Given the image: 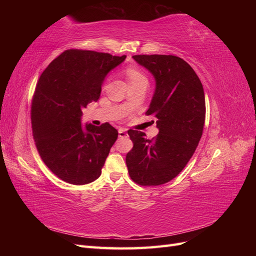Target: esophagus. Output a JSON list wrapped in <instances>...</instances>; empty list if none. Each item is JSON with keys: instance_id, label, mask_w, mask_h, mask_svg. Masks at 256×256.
<instances>
[{"instance_id": "1", "label": "esophagus", "mask_w": 256, "mask_h": 256, "mask_svg": "<svg viewBox=\"0 0 256 256\" xmlns=\"http://www.w3.org/2000/svg\"><path fill=\"white\" fill-rule=\"evenodd\" d=\"M118 136L120 138H122V136H127L128 134H127V130L124 129V128H120L118 129Z\"/></svg>"}]
</instances>
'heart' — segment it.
I'll return each instance as SVG.
<instances>
[{
	"instance_id": "heart-1",
	"label": "heart",
	"mask_w": 256,
	"mask_h": 256,
	"mask_svg": "<svg viewBox=\"0 0 256 256\" xmlns=\"http://www.w3.org/2000/svg\"><path fill=\"white\" fill-rule=\"evenodd\" d=\"M126 76H127V79H128L129 84L145 79V76L140 72H138V69L132 68V67H130V68L127 69V70H126Z\"/></svg>"
}]
</instances>
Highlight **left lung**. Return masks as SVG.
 I'll return each mask as SVG.
<instances>
[{
	"instance_id": "left-lung-1",
	"label": "left lung",
	"mask_w": 256,
	"mask_h": 256,
	"mask_svg": "<svg viewBox=\"0 0 256 256\" xmlns=\"http://www.w3.org/2000/svg\"><path fill=\"white\" fill-rule=\"evenodd\" d=\"M156 82L147 115L157 118V136L128 130L134 147L126 156L128 172L142 186L164 184L180 174L194 154L205 122L203 85L192 67L174 56H134Z\"/></svg>"
}]
</instances>
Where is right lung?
<instances>
[{
  "mask_svg": "<svg viewBox=\"0 0 256 256\" xmlns=\"http://www.w3.org/2000/svg\"><path fill=\"white\" fill-rule=\"evenodd\" d=\"M126 56L66 50L38 80L30 120L42 161L62 180L86 184L102 175L118 132L109 122L81 124L82 109L97 102L106 74Z\"/></svg>",
  "mask_w": 256,
  "mask_h": 256,
  "instance_id": "obj_1",
  "label": "right lung"
}]
</instances>
